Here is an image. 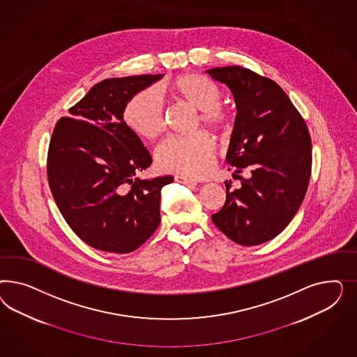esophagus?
Returning a JSON list of instances; mask_svg holds the SVG:
<instances>
[{
    "label": "esophagus",
    "mask_w": 357,
    "mask_h": 357,
    "mask_svg": "<svg viewBox=\"0 0 357 357\" xmlns=\"http://www.w3.org/2000/svg\"><path fill=\"white\" fill-rule=\"evenodd\" d=\"M175 181L179 182V183L191 184V185H196V183H197L194 179H190V178H187V176H183V175H176V176H175Z\"/></svg>",
    "instance_id": "1"
}]
</instances>
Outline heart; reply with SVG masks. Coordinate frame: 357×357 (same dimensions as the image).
Here are the masks:
<instances>
[{
  "label": "heart",
  "instance_id": "1",
  "mask_svg": "<svg viewBox=\"0 0 357 357\" xmlns=\"http://www.w3.org/2000/svg\"><path fill=\"white\" fill-rule=\"evenodd\" d=\"M162 93L179 106L199 111L206 128L225 135L231 130V112L221 103V87L197 73L178 76L162 86ZM128 130L142 140L154 141L165 130V112L157 96L145 90L130 99L123 111ZM216 157V144L206 133L190 139L166 141L157 151V162L165 172L199 178L206 175Z\"/></svg>",
  "mask_w": 357,
  "mask_h": 357
}]
</instances>
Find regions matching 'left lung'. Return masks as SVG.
<instances>
[{
  "mask_svg": "<svg viewBox=\"0 0 357 357\" xmlns=\"http://www.w3.org/2000/svg\"><path fill=\"white\" fill-rule=\"evenodd\" d=\"M206 72L230 89L237 106L227 162L236 173H251L239 176L237 190L227 182L225 204L212 221L238 245L257 246L280 234L301 206L312 173V139L275 81L237 65Z\"/></svg>",
  "mask_w": 357,
  "mask_h": 357,
  "instance_id": "left-lung-1",
  "label": "left lung"
}]
</instances>
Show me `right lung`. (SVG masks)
<instances>
[{
  "label": "right lung",
  "mask_w": 357,
  "mask_h": 357,
  "mask_svg": "<svg viewBox=\"0 0 357 357\" xmlns=\"http://www.w3.org/2000/svg\"><path fill=\"white\" fill-rule=\"evenodd\" d=\"M162 77L103 79L54 127L47 160L51 192L68 225L94 249L128 254L160 225L161 190L174 178H135L151 157L126 127L123 111Z\"/></svg>",
  "instance_id": "add662e5"
}]
</instances>
